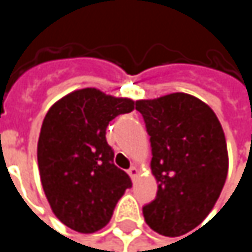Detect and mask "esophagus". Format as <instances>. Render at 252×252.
Returning <instances> with one entry per match:
<instances>
[{"label":"esophagus","mask_w":252,"mask_h":252,"mask_svg":"<svg viewBox=\"0 0 252 252\" xmlns=\"http://www.w3.org/2000/svg\"><path fill=\"white\" fill-rule=\"evenodd\" d=\"M137 174H138V171H137V168H135V166H131V168L128 169V175H129V178H131L132 181H135Z\"/></svg>","instance_id":"obj_1"}]
</instances>
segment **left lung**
<instances>
[{"instance_id":"1","label":"left lung","mask_w":252,"mask_h":252,"mask_svg":"<svg viewBox=\"0 0 252 252\" xmlns=\"http://www.w3.org/2000/svg\"><path fill=\"white\" fill-rule=\"evenodd\" d=\"M135 109L150 135L158 181L156 198L143 207L146 223L163 236L185 235L209 216L225 185L223 128L209 105L188 93L137 100Z\"/></svg>"}]
</instances>
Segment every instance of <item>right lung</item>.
Segmentation results:
<instances>
[{"instance_id": "1", "label": "right lung", "mask_w": 252, "mask_h": 252, "mask_svg": "<svg viewBox=\"0 0 252 252\" xmlns=\"http://www.w3.org/2000/svg\"><path fill=\"white\" fill-rule=\"evenodd\" d=\"M135 102L94 87L74 90L48 111L37 141L40 182L54 215L70 229L105 227L131 179L114 165L106 126Z\"/></svg>"}]
</instances>
